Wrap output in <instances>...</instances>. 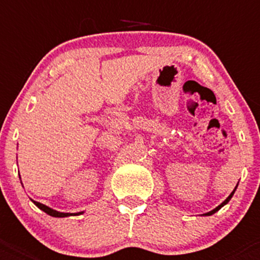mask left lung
<instances>
[{
  "instance_id": "left-lung-1",
  "label": "left lung",
  "mask_w": 260,
  "mask_h": 260,
  "mask_svg": "<svg viewBox=\"0 0 260 260\" xmlns=\"http://www.w3.org/2000/svg\"><path fill=\"white\" fill-rule=\"evenodd\" d=\"M236 187H238V186H236ZM235 190H236V189H235ZM235 190H234V191H232V193H231V194H230V196H228V198H226L225 201L222 202V204H220V205H218V206H217V208H216V209H213V210H210L209 213H206V214H205V216H210V214H213V213H216V212H217V210H218V209H221L222 206L225 205L226 202L230 201L231 198H232V196H234V193H235Z\"/></svg>"
}]
</instances>
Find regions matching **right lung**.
I'll return each instance as SVG.
<instances>
[{"instance_id":"add662e5","label":"right lung","mask_w":260,"mask_h":260,"mask_svg":"<svg viewBox=\"0 0 260 260\" xmlns=\"http://www.w3.org/2000/svg\"><path fill=\"white\" fill-rule=\"evenodd\" d=\"M34 204L38 206L39 209H42L43 212H46L47 214H50V216H52V217H67V216H70V213H62V212H56V210L51 209V208H48V206L43 205V204H40V202L34 201Z\"/></svg>"}]
</instances>
